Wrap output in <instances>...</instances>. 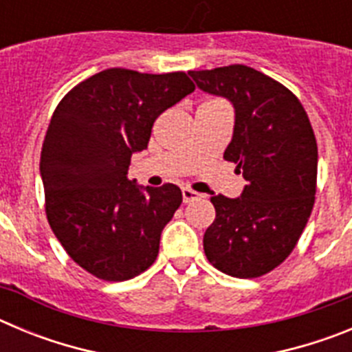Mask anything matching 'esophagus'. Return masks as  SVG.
Listing matches in <instances>:
<instances>
[{"instance_id":"esophagus-1","label":"esophagus","mask_w":352,"mask_h":352,"mask_svg":"<svg viewBox=\"0 0 352 352\" xmlns=\"http://www.w3.org/2000/svg\"><path fill=\"white\" fill-rule=\"evenodd\" d=\"M182 192H183V201H185V203H192V201H195V199L203 197V194L192 190V188H188V186H185Z\"/></svg>"}]
</instances>
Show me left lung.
Wrapping results in <instances>:
<instances>
[{"mask_svg": "<svg viewBox=\"0 0 352 352\" xmlns=\"http://www.w3.org/2000/svg\"><path fill=\"white\" fill-rule=\"evenodd\" d=\"M197 88L234 107V132L223 158L247 179L241 195H213L217 217L204 254L236 278H256L289 257L316 201L317 142L296 95L245 65L192 70Z\"/></svg>", "mask_w": 352, "mask_h": 352, "instance_id": "1", "label": "left lung"}]
</instances>
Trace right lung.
I'll list each match as a JSON object with an SVG mask.
<instances>
[{
	"instance_id": "obj_1",
	"label": "right lung",
	"mask_w": 352,
	"mask_h": 352,
	"mask_svg": "<svg viewBox=\"0 0 352 352\" xmlns=\"http://www.w3.org/2000/svg\"><path fill=\"white\" fill-rule=\"evenodd\" d=\"M194 89L185 72L107 68L56 107L40 155L45 213L68 256L96 278L129 280L157 259L182 190L130 182V158L148 148L155 120Z\"/></svg>"
}]
</instances>
